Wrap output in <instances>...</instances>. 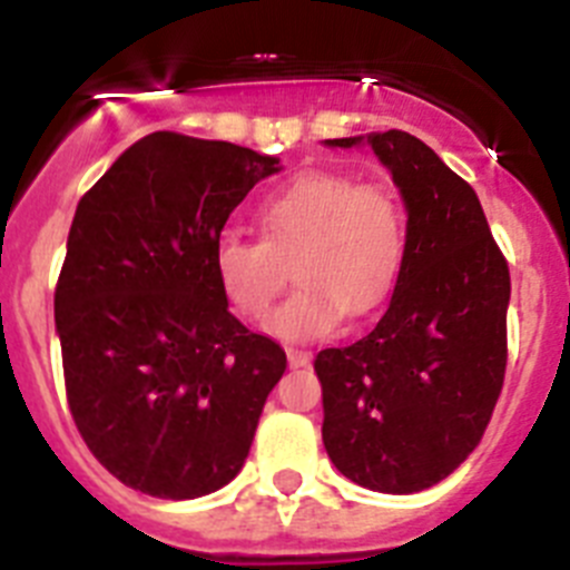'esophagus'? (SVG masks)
Segmentation results:
<instances>
[{
	"instance_id": "esophagus-1",
	"label": "esophagus",
	"mask_w": 570,
	"mask_h": 570,
	"mask_svg": "<svg viewBox=\"0 0 570 570\" xmlns=\"http://www.w3.org/2000/svg\"><path fill=\"white\" fill-rule=\"evenodd\" d=\"M288 365L291 367H308L311 354L308 351H296V347H288Z\"/></svg>"
}]
</instances>
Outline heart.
<instances>
[{"label":"heart","mask_w":570,"mask_h":570,"mask_svg":"<svg viewBox=\"0 0 570 570\" xmlns=\"http://www.w3.org/2000/svg\"><path fill=\"white\" fill-rule=\"evenodd\" d=\"M262 239L225 230L214 245V276L236 314L265 320L288 282L299 288L271 316L282 340H320L342 320L374 314L394 291L405 256V223L382 185L334 170H308L256 210Z\"/></svg>","instance_id":"1"}]
</instances>
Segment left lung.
Listing matches in <instances>:
<instances>
[{
    "mask_svg": "<svg viewBox=\"0 0 570 570\" xmlns=\"http://www.w3.org/2000/svg\"><path fill=\"white\" fill-rule=\"evenodd\" d=\"M367 145L405 199V256L376 328L316 354L322 442L356 485L414 493L454 473L491 422L505 380L511 274L473 188L422 139L385 130L367 134Z\"/></svg>",
    "mask_w": 570,
    "mask_h": 570,
    "instance_id": "8db88e82",
    "label": "left lung"
}]
</instances>
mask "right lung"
Returning a JSON list of instances; mask_svg holds the SVG:
<instances>
[{
  "instance_id": "add662e5",
  "label": "right lung",
  "mask_w": 570,
  "mask_h": 570,
  "mask_svg": "<svg viewBox=\"0 0 570 570\" xmlns=\"http://www.w3.org/2000/svg\"><path fill=\"white\" fill-rule=\"evenodd\" d=\"M279 159L159 130L79 199L53 294L79 434L116 480L194 500L245 465L288 360L228 311L214 245Z\"/></svg>"
}]
</instances>
